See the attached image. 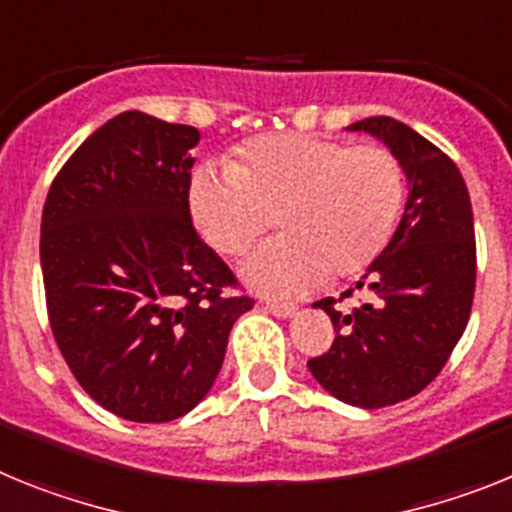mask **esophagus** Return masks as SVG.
Listing matches in <instances>:
<instances>
[{
  "label": "esophagus",
  "instance_id": "obj_1",
  "mask_svg": "<svg viewBox=\"0 0 512 512\" xmlns=\"http://www.w3.org/2000/svg\"><path fill=\"white\" fill-rule=\"evenodd\" d=\"M265 311H270V314H273V317H278V319H286V317H293V314L299 311V306L278 304V301H268V304H265Z\"/></svg>",
  "mask_w": 512,
  "mask_h": 512
}]
</instances>
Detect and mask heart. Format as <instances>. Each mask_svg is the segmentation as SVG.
I'll list each match as a JSON object with an SVG mask.
<instances>
[{
  "label": "heart",
  "mask_w": 512,
  "mask_h": 512,
  "mask_svg": "<svg viewBox=\"0 0 512 512\" xmlns=\"http://www.w3.org/2000/svg\"><path fill=\"white\" fill-rule=\"evenodd\" d=\"M188 198L203 239L229 257L242 255L278 208L283 234L242 270L257 291L288 299L327 273H361L381 255L404 206V170L381 144L265 133L242 146L239 162L198 164Z\"/></svg>",
  "instance_id": "1"
}]
</instances>
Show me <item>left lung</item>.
Listing matches in <instances>:
<instances>
[{"mask_svg":"<svg viewBox=\"0 0 512 512\" xmlns=\"http://www.w3.org/2000/svg\"><path fill=\"white\" fill-rule=\"evenodd\" d=\"M348 131L384 141L410 193L394 237L355 286L373 291L371 304L353 311H340L335 299L314 304L330 314L337 335L309 371L340 402L379 410L420 394L446 366L469 322L477 242L464 177L438 146L386 115Z\"/></svg>","mask_w":512,"mask_h":512,"instance_id":"obj_1","label":"left lung"}]
</instances>
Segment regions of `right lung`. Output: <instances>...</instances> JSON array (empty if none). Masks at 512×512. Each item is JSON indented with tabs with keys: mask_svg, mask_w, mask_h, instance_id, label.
<instances>
[{
	"mask_svg": "<svg viewBox=\"0 0 512 512\" xmlns=\"http://www.w3.org/2000/svg\"><path fill=\"white\" fill-rule=\"evenodd\" d=\"M201 133L126 110L53 180L41 221L48 322L87 394L131 422L188 415L255 301L198 237L190 149Z\"/></svg>",
	"mask_w": 512,
	"mask_h": 512,
	"instance_id": "1",
	"label": "right lung"
}]
</instances>
